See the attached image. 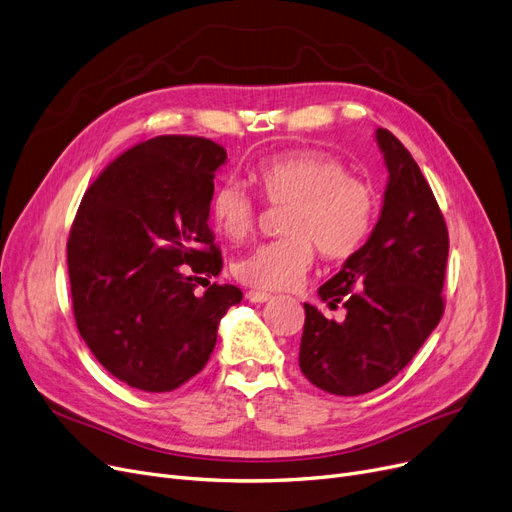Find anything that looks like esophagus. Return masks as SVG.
<instances>
[{
    "label": "esophagus",
    "mask_w": 512,
    "mask_h": 512,
    "mask_svg": "<svg viewBox=\"0 0 512 512\" xmlns=\"http://www.w3.org/2000/svg\"><path fill=\"white\" fill-rule=\"evenodd\" d=\"M247 299H249L251 303H265V301L272 299V295H270V293H261V291H249V293H247Z\"/></svg>",
    "instance_id": "34e87169"
}]
</instances>
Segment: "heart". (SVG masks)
Returning <instances> with one entry per match:
<instances>
[{
	"label": "heart",
	"instance_id": "1",
	"mask_svg": "<svg viewBox=\"0 0 512 512\" xmlns=\"http://www.w3.org/2000/svg\"><path fill=\"white\" fill-rule=\"evenodd\" d=\"M253 177L265 201L288 207L282 221L284 238L259 244L234 263V276L253 288H291L309 270L314 247L324 259H347L362 247L374 226V190L328 154L280 152L263 159ZM211 215L228 238L242 240L255 228L257 205L238 182H224L213 190Z\"/></svg>",
	"mask_w": 512,
	"mask_h": 512
}]
</instances>
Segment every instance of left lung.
<instances>
[{
  "label": "left lung",
  "mask_w": 512,
  "mask_h": 512,
  "mask_svg": "<svg viewBox=\"0 0 512 512\" xmlns=\"http://www.w3.org/2000/svg\"><path fill=\"white\" fill-rule=\"evenodd\" d=\"M374 138L389 171L379 221L318 288L330 309L345 307V320H326L303 303L301 372L311 385L345 397L370 393L402 372L443 314L446 221L404 144L383 127Z\"/></svg>",
  "instance_id": "1"
}]
</instances>
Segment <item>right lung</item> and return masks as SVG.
<instances>
[{"label": "right lung", "mask_w": 512, "mask_h": 512, "mask_svg": "<svg viewBox=\"0 0 512 512\" xmlns=\"http://www.w3.org/2000/svg\"><path fill=\"white\" fill-rule=\"evenodd\" d=\"M228 154L207 138L159 136L123 152L87 188L66 244L73 311L94 358L121 383L173 391L209 362L242 301L221 272L209 211Z\"/></svg>", "instance_id": "1"}]
</instances>
